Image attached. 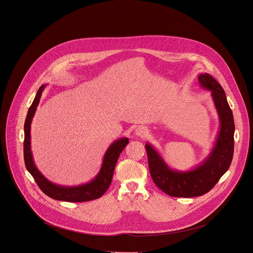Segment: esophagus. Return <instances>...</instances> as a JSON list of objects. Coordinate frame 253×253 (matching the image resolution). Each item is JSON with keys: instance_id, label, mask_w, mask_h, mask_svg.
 <instances>
[{"instance_id": "obj_1", "label": "esophagus", "mask_w": 253, "mask_h": 253, "mask_svg": "<svg viewBox=\"0 0 253 253\" xmlns=\"http://www.w3.org/2000/svg\"><path fill=\"white\" fill-rule=\"evenodd\" d=\"M147 134H148V129L146 127L140 126V127H137L135 130V135L138 137H145L147 136Z\"/></svg>"}]
</instances>
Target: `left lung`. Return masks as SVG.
I'll use <instances>...</instances> for the list:
<instances>
[{"label": "left lung", "mask_w": 253, "mask_h": 253, "mask_svg": "<svg viewBox=\"0 0 253 253\" xmlns=\"http://www.w3.org/2000/svg\"><path fill=\"white\" fill-rule=\"evenodd\" d=\"M200 86L210 90L220 120V130L210 154L197 167L181 171L170 169L159 152L145 145L151 176L156 185L172 197H195L209 192L229 169L235 148V122L222 85L207 73L198 77Z\"/></svg>", "instance_id": "1"}]
</instances>
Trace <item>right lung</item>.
Instances as JSON below:
<instances>
[{
  "label": "right lung",
  "instance_id": "add662e5",
  "mask_svg": "<svg viewBox=\"0 0 253 253\" xmlns=\"http://www.w3.org/2000/svg\"><path fill=\"white\" fill-rule=\"evenodd\" d=\"M45 84H42L28 109L25 122H24V142H23V156L26 169L33 176L35 182L39 186V188L49 197L67 202H85L97 199L101 197L105 191L108 189L116 163L118 158L126 145L129 143L128 138H120L114 141L106 150L101 168L96 174V176L91 179L89 182L85 184H82L79 186H65L59 185L48 180L36 168L35 163L33 161L31 148H30V126L32 118L35 114L36 108L40 101V97L43 89L45 88Z\"/></svg>",
  "mask_w": 253,
  "mask_h": 253
}]
</instances>
